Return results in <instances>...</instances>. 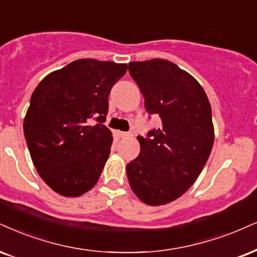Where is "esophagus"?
<instances>
[{
  "label": "esophagus",
  "mask_w": 257,
  "mask_h": 257,
  "mask_svg": "<svg viewBox=\"0 0 257 257\" xmlns=\"http://www.w3.org/2000/svg\"><path fill=\"white\" fill-rule=\"evenodd\" d=\"M119 136L121 138H127V137H130V136H131V134H128V132H119Z\"/></svg>",
  "instance_id": "1"
}]
</instances>
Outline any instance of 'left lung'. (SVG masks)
Wrapping results in <instances>:
<instances>
[{
	"mask_svg": "<svg viewBox=\"0 0 257 257\" xmlns=\"http://www.w3.org/2000/svg\"><path fill=\"white\" fill-rule=\"evenodd\" d=\"M147 112L161 126L138 136L141 154L126 166L135 194L145 204L166 205L191 187L210 157L214 141L210 101L193 76L166 59L128 64Z\"/></svg>",
	"mask_w": 257,
	"mask_h": 257,
	"instance_id": "obj_1",
	"label": "left lung"
}]
</instances>
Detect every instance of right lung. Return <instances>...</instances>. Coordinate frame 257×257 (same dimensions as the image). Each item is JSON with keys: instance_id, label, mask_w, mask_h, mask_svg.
Wrapping results in <instances>:
<instances>
[{"instance_id": "right-lung-1", "label": "right lung", "mask_w": 257, "mask_h": 257, "mask_svg": "<svg viewBox=\"0 0 257 257\" xmlns=\"http://www.w3.org/2000/svg\"><path fill=\"white\" fill-rule=\"evenodd\" d=\"M126 71V64L78 59L47 75L32 94L25 138L38 174L58 194L80 196L99 180L113 142L103 125L108 95Z\"/></svg>"}]
</instances>
